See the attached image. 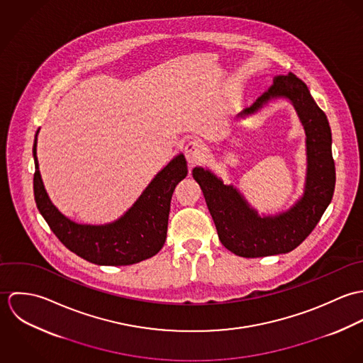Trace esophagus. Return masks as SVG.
<instances>
[{
    "instance_id": "34e87169",
    "label": "esophagus",
    "mask_w": 363,
    "mask_h": 363,
    "mask_svg": "<svg viewBox=\"0 0 363 363\" xmlns=\"http://www.w3.org/2000/svg\"><path fill=\"white\" fill-rule=\"evenodd\" d=\"M204 145L196 140H191L184 145V155L190 164L199 163L204 156Z\"/></svg>"
}]
</instances>
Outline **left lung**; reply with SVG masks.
<instances>
[{
  "instance_id": "left-lung-1",
  "label": "left lung",
  "mask_w": 363,
  "mask_h": 363,
  "mask_svg": "<svg viewBox=\"0 0 363 363\" xmlns=\"http://www.w3.org/2000/svg\"><path fill=\"white\" fill-rule=\"evenodd\" d=\"M278 99L292 104L306 134L305 189L292 207L275 215H259L233 184H225L207 167L193 169V177L203 190L220 243L246 259L285 255L296 249L315 228L334 194L335 166L330 124L306 84L295 74L275 77L274 85L239 116L257 113Z\"/></svg>"
}]
</instances>
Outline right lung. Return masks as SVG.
I'll return each mask as SVG.
<instances>
[{"instance_id":"1","label":"right lung","mask_w":363,"mask_h":363,"mask_svg":"<svg viewBox=\"0 0 363 363\" xmlns=\"http://www.w3.org/2000/svg\"><path fill=\"white\" fill-rule=\"evenodd\" d=\"M33 144L35 201L52 233L72 253L98 265H131L151 259L163 247L174 187L187 176L183 154L160 169L137 201L118 219L104 225L78 223L55 207L45 189Z\"/></svg>"}]
</instances>
